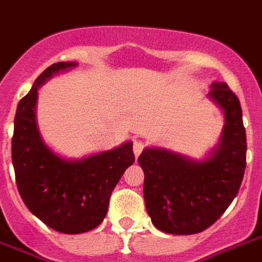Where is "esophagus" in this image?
<instances>
[{"label": "esophagus", "mask_w": 262, "mask_h": 262, "mask_svg": "<svg viewBox=\"0 0 262 262\" xmlns=\"http://www.w3.org/2000/svg\"><path fill=\"white\" fill-rule=\"evenodd\" d=\"M144 148V143L143 142H134V154L135 157L138 158L140 154H142V151Z\"/></svg>", "instance_id": "esophagus-1"}]
</instances>
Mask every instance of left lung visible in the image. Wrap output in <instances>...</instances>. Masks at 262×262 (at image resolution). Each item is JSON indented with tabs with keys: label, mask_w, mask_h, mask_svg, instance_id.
Instances as JSON below:
<instances>
[{
	"label": "left lung",
	"mask_w": 262,
	"mask_h": 262,
	"mask_svg": "<svg viewBox=\"0 0 262 262\" xmlns=\"http://www.w3.org/2000/svg\"><path fill=\"white\" fill-rule=\"evenodd\" d=\"M210 97L225 112L221 143L209 159L195 162L161 148L138 158L144 171V202L155 228L195 234L221 217L237 195L246 167V134L238 97L214 83Z\"/></svg>",
	"instance_id": "left-lung-1"
}]
</instances>
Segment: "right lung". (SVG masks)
I'll list each match as a JSON object with an SVG mask.
<instances>
[{
    "label": "right lung",
    "mask_w": 262,
    "mask_h": 262,
    "mask_svg": "<svg viewBox=\"0 0 262 262\" xmlns=\"http://www.w3.org/2000/svg\"><path fill=\"white\" fill-rule=\"evenodd\" d=\"M75 66L56 62L36 79L17 105L12 138V162L24 204L64 234L88 232L103 222L112 190L135 161L131 142L81 161H64L42 143L34 119L37 88L53 73Z\"/></svg>",
    "instance_id": "1"
}]
</instances>
